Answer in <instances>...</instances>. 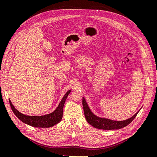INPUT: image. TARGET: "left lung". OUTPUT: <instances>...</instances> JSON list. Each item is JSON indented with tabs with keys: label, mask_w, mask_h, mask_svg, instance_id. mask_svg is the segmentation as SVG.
I'll use <instances>...</instances> for the list:
<instances>
[{
	"label": "left lung",
	"mask_w": 157,
	"mask_h": 157,
	"mask_svg": "<svg viewBox=\"0 0 157 157\" xmlns=\"http://www.w3.org/2000/svg\"><path fill=\"white\" fill-rule=\"evenodd\" d=\"M82 105L83 108V111L85 118L87 122L91 125L98 129H105V130H112V129H118L126 127L129 124L137 115L138 113L140 111V109L138 112L130 118L124 121H113V120L98 117L90 111V109L87 104L85 99L83 97L82 99Z\"/></svg>",
	"instance_id": "left-lung-1"
}]
</instances>
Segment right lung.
<instances>
[{
    "mask_svg": "<svg viewBox=\"0 0 157 157\" xmlns=\"http://www.w3.org/2000/svg\"><path fill=\"white\" fill-rule=\"evenodd\" d=\"M71 90H69L62 98L59 104L56 109L53 112L41 116H29L24 115L18 111L15 106L12 105L9 99V104L12 108V111L15 115L22 121L23 123L26 124L30 126L36 128H49L58 124L62 118L63 116V108L65 101Z\"/></svg>",
    "mask_w": 157,
    "mask_h": 157,
    "instance_id": "1",
    "label": "right lung"
}]
</instances>
